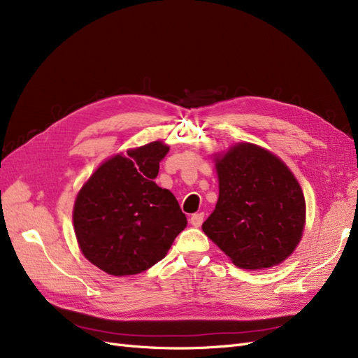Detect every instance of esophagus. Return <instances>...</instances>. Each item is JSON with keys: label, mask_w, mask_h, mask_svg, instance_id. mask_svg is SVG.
Returning <instances> with one entry per match:
<instances>
[{"label": "esophagus", "mask_w": 358, "mask_h": 358, "mask_svg": "<svg viewBox=\"0 0 358 358\" xmlns=\"http://www.w3.org/2000/svg\"><path fill=\"white\" fill-rule=\"evenodd\" d=\"M203 218H204V213H203V212L194 213V215H191L189 222H191L192 227H200V225L203 224Z\"/></svg>", "instance_id": "esophagus-1"}]
</instances>
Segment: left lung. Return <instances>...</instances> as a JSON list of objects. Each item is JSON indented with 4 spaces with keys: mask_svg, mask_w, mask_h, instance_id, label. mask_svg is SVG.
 Returning a JSON list of instances; mask_svg holds the SVG:
<instances>
[{
    "mask_svg": "<svg viewBox=\"0 0 358 358\" xmlns=\"http://www.w3.org/2000/svg\"><path fill=\"white\" fill-rule=\"evenodd\" d=\"M220 196L204 234L245 270L278 266L296 251L306 224L299 180L268 149L239 142L213 154Z\"/></svg>",
    "mask_w": 358,
    "mask_h": 358,
    "instance_id": "obj_1",
    "label": "left lung"
}]
</instances>
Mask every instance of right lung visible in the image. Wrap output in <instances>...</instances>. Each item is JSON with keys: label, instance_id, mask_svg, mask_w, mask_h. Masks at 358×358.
<instances>
[{"label": "right lung", "instance_id": "add662e5", "mask_svg": "<svg viewBox=\"0 0 358 358\" xmlns=\"http://www.w3.org/2000/svg\"><path fill=\"white\" fill-rule=\"evenodd\" d=\"M161 140L112 155L76 196L73 227L83 257L112 276L142 273L164 258L188 221L173 194L158 187Z\"/></svg>", "mask_w": 358, "mask_h": 358}]
</instances>
